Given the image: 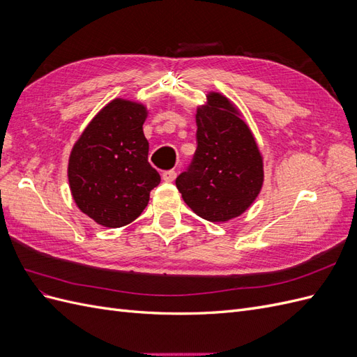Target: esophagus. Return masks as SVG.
Listing matches in <instances>:
<instances>
[{
  "instance_id": "obj_1",
  "label": "esophagus",
  "mask_w": 357,
  "mask_h": 357,
  "mask_svg": "<svg viewBox=\"0 0 357 357\" xmlns=\"http://www.w3.org/2000/svg\"><path fill=\"white\" fill-rule=\"evenodd\" d=\"M176 177H177V171H174V169L164 171V174H162V178H164V180H165V181H168V183L174 181V180H176Z\"/></svg>"
}]
</instances>
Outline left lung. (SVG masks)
<instances>
[{
	"label": "left lung",
	"instance_id": "obj_1",
	"mask_svg": "<svg viewBox=\"0 0 357 357\" xmlns=\"http://www.w3.org/2000/svg\"><path fill=\"white\" fill-rule=\"evenodd\" d=\"M197 150L176 178L183 199L199 218L228 222L261 192L264 164L250 129L220 93L197 112Z\"/></svg>",
	"mask_w": 357,
	"mask_h": 357
}]
</instances>
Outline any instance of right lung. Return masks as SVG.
I'll list each match as a JSON object with an SVG mask.
<instances>
[{"mask_svg":"<svg viewBox=\"0 0 357 357\" xmlns=\"http://www.w3.org/2000/svg\"><path fill=\"white\" fill-rule=\"evenodd\" d=\"M146 107L113 100L86 126L68 162V181L77 207L107 228H121L147 207L160 183L149 164L143 132Z\"/></svg>","mask_w":357,"mask_h":357,"instance_id":"add662e5","label":"right lung"}]
</instances>
